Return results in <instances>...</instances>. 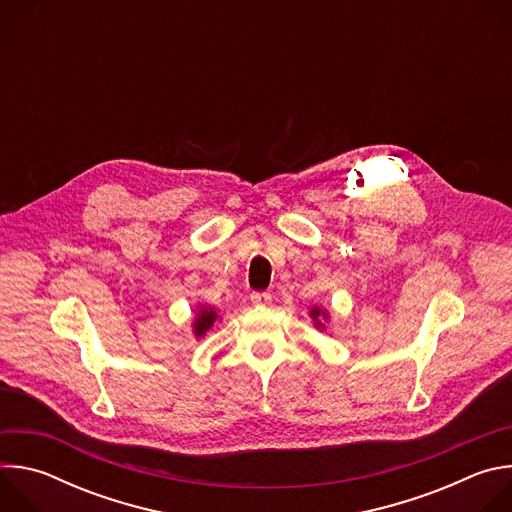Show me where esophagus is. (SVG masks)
<instances>
[{
    "instance_id": "esophagus-1",
    "label": "esophagus",
    "mask_w": 512,
    "mask_h": 512,
    "mask_svg": "<svg viewBox=\"0 0 512 512\" xmlns=\"http://www.w3.org/2000/svg\"><path fill=\"white\" fill-rule=\"evenodd\" d=\"M251 302L255 306H267L271 302V294H269V291H253Z\"/></svg>"
}]
</instances>
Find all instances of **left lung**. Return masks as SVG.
I'll return each instance as SVG.
<instances>
[{"mask_svg": "<svg viewBox=\"0 0 512 512\" xmlns=\"http://www.w3.org/2000/svg\"><path fill=\"white\" fill-rule=\"evenodd\" d=\"M320 314H324L320 308H314V310H312V318H314V320H318ZM316 326H322V322H316Z\"/></svg>", "mask_w": 512, "mask_h": 512, "instance_id": "left-lung-1", "label": "left lung"}]
</instances>
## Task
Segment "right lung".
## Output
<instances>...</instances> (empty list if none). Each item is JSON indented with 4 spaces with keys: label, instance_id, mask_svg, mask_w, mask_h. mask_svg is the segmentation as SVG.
Masks as SVG:
<instances>
[{
    "label": "right lung",
    "instance_id": "add662e5",
    "mask_svg": "<svg viewBox=\"0 0 512 512\" xmlns=\"http://www.w3.org/2000/svg\"><path fill=\"white\" fill-rule=\"evenodd\" d=\"M214 320H216V312L210 310V308H202L200 314H198V318H196V322H194V332H196V336H202V334L214 324Z\"/></svg>",
    "mask_w": 512,
    "mask_h": 512
}]
</instances>
